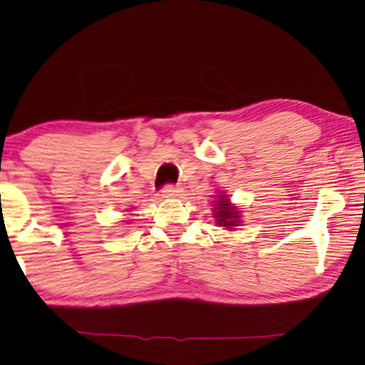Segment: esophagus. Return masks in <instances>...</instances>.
Masks as SVG:
<instances>
[{
    "label": "esophagus",
    "instance_id": "34e87169",
    "mask_svg": "<svg viewBox=\"0 0 365 365\" xmlns=\"http://www.w3.org/2000/svg\"><path fill=\"white\" fill-rule=\"evenodd\" d=\"M180 193H182V188L173 187V185H167L162 190V197L163 198H177V197H180Z\"/></svg>",
    "mask_w": 365,
    "mask_h": 365
}]
</instances>
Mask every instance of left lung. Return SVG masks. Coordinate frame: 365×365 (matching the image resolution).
Wrapping results in <instances>:
<instances>
[{
	"instance_id": "1",
	"label": "left lung",
	"mask_w": 365,
	"mask_h": 365,
	"mask_svg": "<svg viewBox=\"0 0 365 365\" xmlns=\"http://www.w3.org/2000/svg\"><path fill=\"white\" fill-rule=\"evenodd\" d=\"M213 218H215L217 227L223 228H237L242 223V210L239 205H233L230 202V195H227L225 192H217L215 195V203L212 205Z\"/></svg>"
}]
</instances>
